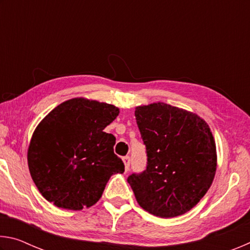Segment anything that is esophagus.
<instances>
[{"mask_svg":"<svg viewBox=\"0 0 250 250\" xmlns=\"http://www.w3.org/2000/svg\"><path fill=\"white\" fill-rule=\"evenodd\" d=\"M122 161H124L125 171H128L129 167H130V158H129V156H125V158H122Z\"/></svg>","mask_w":250,"mask_h":250,"instance_id":"esophagus-1","label":"esophagus"}]
</instances>
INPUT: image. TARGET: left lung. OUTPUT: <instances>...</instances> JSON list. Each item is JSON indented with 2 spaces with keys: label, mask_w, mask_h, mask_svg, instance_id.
Returning a JSON list of instances; mask_svg holds the SVG:
<instances>
[{
  "label": "left lung",
  "mask_w": 250,
  "mask_h": 250,
  "mask_svg": "<svg viewBox=\"0 0 250 250\" xmlns=\"http://www.w3.org/2000/svg\"><path fill=\"white\" fill-rule=\"evenodd\" d=\"M134 116L147 153L146 170L128 177L135 200L162 218L185 214L207 193L216 173L209 125L196 113L164 103L138 105Z\"/></svg>",
  "instance_id": "obj_1"
}]
</instances>
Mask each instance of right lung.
<instances>
[{
  "label": "right lung",
  "instance_id": "add662e5",
  "mask_svg": "<svg viewBox=\"0 0 250 250\" xmlns=\"http://www.w3.org/2000/svg\"><path fill=\"white\" fill-rule=\"evenodd\" d=\"M116 105L73 98L53 109L34 130L27 150L29 173L40 193L61 208L82 210L100 200L108 181L125 166L104 132L119 115Z\"/></svg>",
  "mask_w": 250,
  "mask_h": 250
}]
</instances>
